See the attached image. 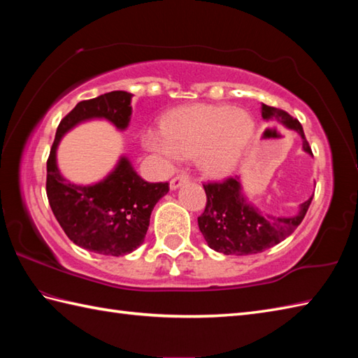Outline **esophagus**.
I'll return each mask as SVG.
<instances>
[{
    "mask_svg": "<svg viewBox=\"0 0 358 358\" xmlns=\"http://www.w3.org/2000/svg\"><path fill=\"white\" fill-rule=\"evenodd\" d=\"M185 183H189V175L180 173V175H177V177H173L171 180V189H172V191H175V189L180 187L181 185H185Z\"/></svg>",
    "mask_w": 358,
    "mask_h": 358,
    "instance_id": "1",
    "label": "esophagus"
}]
</instances>
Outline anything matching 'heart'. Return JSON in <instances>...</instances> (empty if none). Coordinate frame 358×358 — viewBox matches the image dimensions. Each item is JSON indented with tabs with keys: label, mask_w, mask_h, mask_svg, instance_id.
Segmentation results:
<instances>
[{
	"label": "heart",
	"mask_w": 358,
	"mask_h": 358,
	"mask_svg": "<svg viewBox=\"0 0 358 358\" xmlns=\"http://www.w3.org/2000/svg\"><path fill=\"white\" fill-rule=\"evenodd\" d=\"M250 113L227 106L195 104L173 110L162 132L149 131L144 146L167 159L196 155L203 172L226 177L237 169L254 140Z\"/></svg>",
	"instance_id": "b5f03b06"
}]
</instances>
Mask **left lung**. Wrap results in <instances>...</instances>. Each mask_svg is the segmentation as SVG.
I'll return each mask as SVG.
<instances>
[{"label":"left lung","instance_id":"8db88e82","mask_svg":"<svg viewBox=\"0 0 358 358\" xmlns=\"http://www.w3.org/2000/svg\"><path fill=\"white\" fill-rule=\"evenodd\" d=\"M262 117L275 120L300 134L303 150L313 154L300 121L272 106L262 104ZM206 208L199 217V227L210 249L226 255H252L278 245L303 222L313 196L301 203L294 217H272L262 214L241 192L240 177H229L222 183L203 185Z\"/></svg>","mask_w":358,"mask_h":358}]
</instances>
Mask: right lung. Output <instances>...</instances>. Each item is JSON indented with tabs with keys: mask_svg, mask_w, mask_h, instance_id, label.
Instances as JSON below:
<instances>
[{
	"mask_svg": "<svg viewBox=\"0 0 358 358\" xmlns=\"http://www.w3.org/2000/svg\"><path fill=\"white\" fill-rule=\"evenodd\" d=\"M131 100L132 94L113 90L80 101L59 121L48 158L45 192L53 215L75 245L101 255H126L143 245L152 209L169 192V183H148L121 157L100 183L73 185L58 171L57 148L66 132L86 120L104 118L124 131L131 121Z\"/></svg>",
	"mask_w": 358,
	"mask_h": 358,
	"instance_id": "right-lung-1",
	"label": "right lung"
}]
</instances>
